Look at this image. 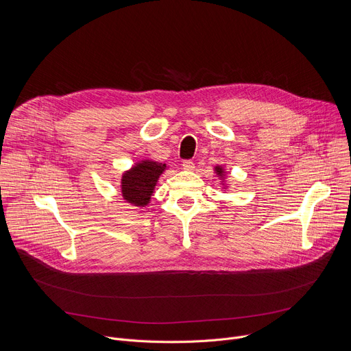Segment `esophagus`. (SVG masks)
I'll return each mask as SVG.
<instances>
[{
	"instance_id": "1",
	"label": "esophagus",
	"mask_w": 351,
	"mask_h": 351,
	"mask_svg": "<svg viewBox=\"0 0 351 351\" xmlns=\"http://www.w3.org/2000/svg\"><path fill=\"white\" fill-rule=\"evenodd\" d=\"M182 167H183V169H186V171H193L194 164H193V161L186 160V161H183V162H182Z\"/></svg>"
}]
</instances>
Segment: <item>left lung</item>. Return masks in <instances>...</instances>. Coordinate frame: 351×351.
I'll list each match as a JSON object with an SVG mask.
<instances>
[{
  "label": "left lung",
  "instance_id": "1",
  "mask_svg": "<svg viewBox=\"0 0 351 351\" xmlns=\"http://www.w3.org/2000/svg\"><path fill=\"white\" fill-rule=\"evenodd\" d=\"M215 172H217V175L218 176H223V169H222V167H215Z\"/></svg>",
  "mask_w": 351,
  "mask_h": 351
}]
</instances>
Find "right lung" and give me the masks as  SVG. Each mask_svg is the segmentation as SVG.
Here are the masks:
<instances>
[{
	"label": "right lung",
	"instance_id": "obj_1",
	"mask_svg": "<svg viewBox=\"0 0 351 351\" xmlns=\"http://www.w3.org/2000/svg\"><path fill=\"white\" fill-rule=\"evenodd\" d=\"M165 168L167 165L162 162L144 160L136 164L130 171H126L121 180V191L126 203L136 207H145Z\"/></svg>",
	"mask_w": 351,
	"mask_h": 351
}]
</instances>
